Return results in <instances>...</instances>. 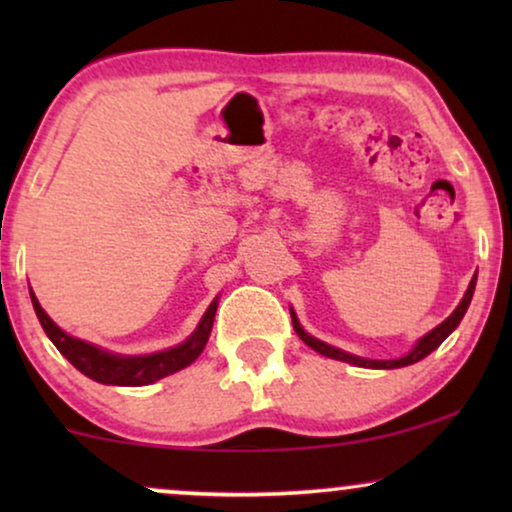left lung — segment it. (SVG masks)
Masks as SVG:
<instances>
[{
  "label": "left lung",
  "instance_id": "obj_1",
  "mask_svg": "<svg viewBox=\"0 0 512 512\" xmlns=\"http://www.w3.org/2000/svg\"><path fill=\"white\" fill-rule=\"evenodd\" d=\"M473 291H475V277L471 279V284H468V289H466V293H464V298H461V303L457 305V310H454L450 317H447L443 324L440 326H436L433 328L431 333H426L422 340L417 342L415 345V349H412L410 354H405V356H401V359H394V361H373V359H361V356H352V354H347V352H342V349H335V347H331V345H326V342H321V340H317V338H312L310 333H305L303 331V326L298 324V319H296V314L291 312V319H293V328H296V333H298V338L305 342L307 347H312L314 352H319V354H324V356H328V359H338V361H347V363H354V366H361V368H403V366H410V363H417V361H422L424 356H429L433 349H436L440 342H443L447 335H450L454 328L459 326V321L464 319V314H466V310H468V305H471V298H473Z\"/></svg>",
  "mask_w": 512,
  "mask_h": 512
}]
</instances>
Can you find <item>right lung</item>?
Returning <instances> with one entry per match:
<instances>
[{"label": "right lung", "mask_w": 512, "mask_h": 512, "mask_svg": "<svg viewBox=\"0 0 512 512\" xmlns=\"http://www.w3.org/2000/svg\"><path fill=\"white\" fill-rule=\"evenodd\" d=\"M32 296L34 312H37L39 324L44 328L48 338L58 352L65 356V359L72 363L76 370H81L83 375L90 377V380L102 382V384H114V387H144V384H151L160 380V377H167L177 370L191 366V363L198 359L202 349H205L209 333H212L214 314H216V300L207 307L205 317H202L198 331H195L191 338H188L184 345L165 349V352L149 354V356H116L104 352V349L90 345V342H83L79 338H72L62 328L53 324V319L41 310L39 300Z\"/></svg>", "instance_id": "add662e5"}]
</instances>
